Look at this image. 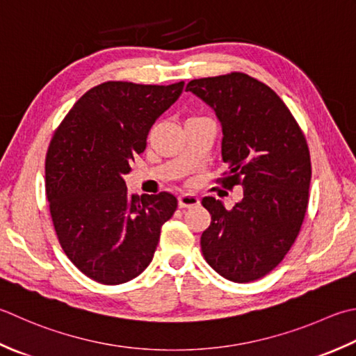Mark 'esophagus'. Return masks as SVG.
I'll use <instances>...</instances> for the list:
<instances>
[{"label": "esophagus", "instance_id": "esophagus-1", "mask_svg": "<svg viewBox=\"0 0 356 356\" xmlns=\"http://www.w3.org/2000/svg\"><path fill=\"white\" fill-rule=\"evenodd\" d=\"M199 204H200V200L196 194H182V196L179 197L180 208H190V207H196Z\"/></svg>", "mask_w": 356, "mask_h": 356}]
</instances>
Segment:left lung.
Segmentation results:
<instances>
[{"label":"left lung","instance_id":"8db88e82","mask_svg":"<svg viewBox=\"0 0 356 356\" xmlns=\"http://www.w3.org/2000/svg\"><path fill=\"white\" fill-rule=\"evenodd\" d=\"M186 90L210 104L220 122L222 160L228 165L222 185L243 188L232 210L214 197L202 199L211 214L202 253L228 281L261 280L289 253L307 211V142L280 95L247 74L191 80Z\"/></svg>","mask_w":356,"mask_h":356}]
</instances>
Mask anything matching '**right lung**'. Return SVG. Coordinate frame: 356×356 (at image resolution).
<instances>
[{
    "mask_svg": "<svg viewBox=\"0 0 356 356\" xmlns=\"http://www.w3.org/2000/svg\"><path fill=\"white\" fill-rule=\"evenodd\" d=\"M106 81L81 95L46 154V196L63 252L104 285L134 280L149 266L177 199L128 193L123 176L146 148L152 124L184 90Z\"/></svg>",
    "mask_w": 356,
    "mask_h": 356,
    "instance_id": "1",
    "label": "right lung"
}]
</instances>
